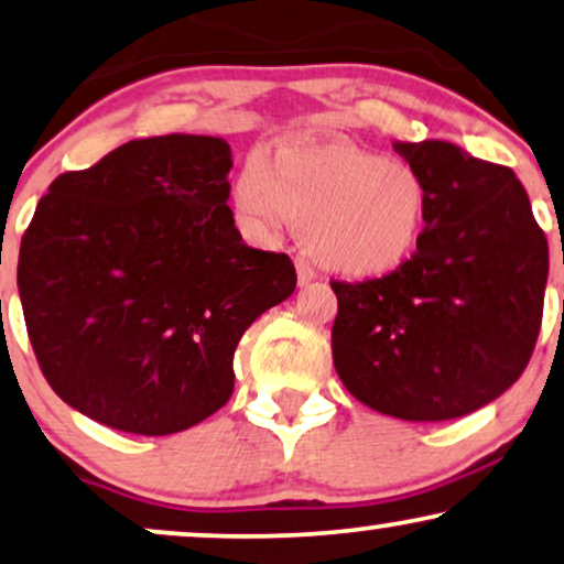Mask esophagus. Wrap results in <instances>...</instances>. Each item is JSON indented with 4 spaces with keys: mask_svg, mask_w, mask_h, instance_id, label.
Listing matches in <instances>:
<instances>
[{
    "mask_svg": "<svg viewBox=\"0 0 564 564\" xmlns=\"http://www.w3.org/2000/svg\"><path fill=\"white\" fill-rule=\"evenodd\" d=\"M295 272H297V284H300V288H303V284L313 282V276H316V272H313V267L305 259H295Z\"/></svg>",
    "mask_w": 564,
    "mask_h": 564,
    "instance_id": "esophagus-1",
    "label": "esophagus"
}]
</instances>
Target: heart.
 Here are the masks:
<instances>
[{
	"label": "heart",
	"mask_w": 564,
	"mask_h": 564,
	"mask_svg": "<svg viewBox=\"0 0 564 564\" xmlns=\"http://www.w3.org/2000/svg\"><path fill=\"white\" fill-rule=\"evenodd\" d=\"M232 209L259 240L280 238L295 223L326 272L376 280L414 256L425 236L427 192L397 158L341 139H295L240 167Z\"/></svg>",
	"instance_id": "heart-1"
}]
</instances>
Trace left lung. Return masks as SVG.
Wrapping results in <instances>:
<instances>
[{
	"label": "left lung",
	"mask_w": 564,
	"mask_h": 564,
	"mask_svg": "<svg viewBox=\"0 0 564 564\" xmlns=\"http://www.w3.org/2000/svg\"><path fill=\"white\" fill-rule=\"evenodd\" d=\"M393 150L425 184V236L397 272L332 282L334 368L380 414L456 420L506 393L529 365L550 248L510 167L441 139Z\"/></svg>",
	"instance_id": "left-lung-1"
}]
</instances>
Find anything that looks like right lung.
<instances>
[{"instance_id": "add662e5", "label": "right lung", "mask_w": 564, "mask_h": 564, "mask_svg": "<svg viewBox=\"0 0 564 564\" xmlns=\"http://www.w3.org/2000/svg\"><path fill=\"white\" fill-rule=\"evenodd\" d=\"M230 167L225 139L167 134L48 186L18 290L43 376L72 409L171 435L228 404L240 336L297 282L290 256L240 238Z\"/></svg>"}]
</instances>
